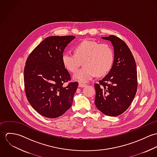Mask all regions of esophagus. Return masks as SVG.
<instances>
[{"mask_svg": "<svg viewBox=\"0 0 157 157\" xmlns=\"http://www.w3.org/2000/svg\"><path fill=\"white\" fill-rule=\"evenodd\" d=\"M86 84H83V83H79L78 84V87H80V88H83L85 86H86Z\"/></svg>", "mask_w": 157, "mask_h": 157, "instance_id": "esophagus-1", "label": "esophagus"}]
</instances>
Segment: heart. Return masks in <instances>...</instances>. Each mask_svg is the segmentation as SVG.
Segmentation results:
<instances>
[{
	"instance_id": "obj_1",
	"label": "heart",
	"mask_w": 157,
	"mask_h": 157,
	"mask_svg": "<svg viewBox=\"0 0 157 157\" xmlns=\"http://www.w3.org/2000/svg\"><path fill=\"white\" fill-rule=\"evenodd\" d=\"M114 53L111 46L106 43L86 40L76 45L74 53L65 52L62 56L64 67L70 72H75L83 60L85 67L77 71L74 75L75 80L86 83L96 75L101 77L107 74L111 69Z\"/></svg>"
}]
</instances>
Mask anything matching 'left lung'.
Wrapping results in <instances>:
<instances>
[{"label":"left lung","instance_id":"obj_1","mask_svg":"<svg viewBox=\"0 0 157 157\" xmlns=\"http://www.w3.org/2000/svg\"><path fill=\"white\" fill-rule=\"evenodd\" d=\"M102 39L111 42L114 60L108 74L94 85L95 104L104 114L115 117L126 111L134 98L138 85L136 63L123 40L113 35Z\"/></svg>","mask_w":157,"mask_h":157}]
</instances>
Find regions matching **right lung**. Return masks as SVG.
<instances>
[{"label":"right lung","instance_id":"obj_1","mask_svg":"<svg viewBox=\"0 0 157 157\" xmlns=\"http://www.w3.org/2000/svg\"><path fill=\"white\" fill-rule=\"evenodd\" d=\"M73 36H51L45 39L29 55L24 68L26 98L40 115L49 118L62 115L71 106L78 82L65 83L71 76L62 56Z\"/></svg>","mask_w":157,"mask_h":157}]
</instances>
